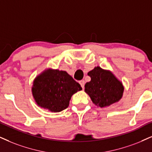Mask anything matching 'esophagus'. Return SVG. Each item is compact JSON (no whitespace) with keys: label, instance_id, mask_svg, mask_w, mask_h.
Wrapping results in <instances>:
<instances>
[{"label":"esophagus","instance_id":"34e87169","mask_svg":"<svg viewBox=\"0 0 152 152\" xmlns=\"http://www.w3.org/2000/svg\"><path fill=\"white\" fill-rule=\"evenodd\" d=\"M79 83L80 84V86H81V87L83 88H83H84V86H85V80H80Z\"/></svg>","mask_w":152,"mask_h":152}]
</instances>
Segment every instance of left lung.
<instances>
[{
	"instance_id": "8db88e82",
	"label": "left lung",
	"mask_w": 152,
	"mask_h": 152,
	"mask_svg": "<svg viewBox=\"0 0 152 152\" xmlns=\"http://www.w3.org/2000/svg\"><path fill=\"white\" fill-rule=\"evenodd\" d=\"M91 80L85 85V92L96 106L107 107L118 102L124 92L123 83L110 70L95 66L88 73Z\"/></svg>"
}]
</instances>
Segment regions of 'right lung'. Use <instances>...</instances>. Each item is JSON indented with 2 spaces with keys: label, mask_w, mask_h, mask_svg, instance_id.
Segmentation results:
<instances>
[{
  "label": "right lung",
  "mask_w": 152,
  "mask_h": 152,
  "mask_svg": "<svg viewBox=\"0 0 152 152\" xmlns=\"http://www.w3.org/2000/svg\"><path fill=\"white\" fill-rule=\"evenodd\" d=\"M81 90L66 72L47 68L34 78L31 93L38 107L59 112L69 107L72 96Z\"/></svg>",
  "instance_id": "1"
}]
</instances>
